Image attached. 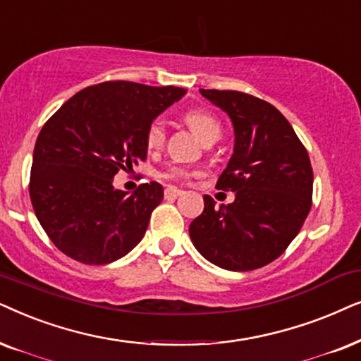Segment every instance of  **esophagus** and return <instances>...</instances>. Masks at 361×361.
Listing matches in <instances>:
<instances>
[{
  "label": "esophagus",
  "instance_id": "34e87169",
  "mask_svg": "<svg viewBox=\"0 0 361 361\" xmlns=\"http://www.w3.org/2000/svg\"><path fill=\"white\" fill-rule=\"evenodd\" d=\"M180 195H183V190L175 188V186H166L165 188V198H176Z\"/></svg>",
  "mask_w": 361,
  "mask_h": 361
}]
</instances>
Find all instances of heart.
<instances>
[{"label":"heart","mask_w":361,"mask_h":361,"mask_svg":"<svg viewBox=\"0 0 361 361\" xmlns=\"http://www.w3.org/2000/svg\"><path fill=\"white\" fill-rule=\"evenodd\" d=\"M185 122L190 125V128L198 135L204 143L209 140H218L221 137V123L213 114L206 112L203 109H190L185 112ZM165 122L160 117L153 118L147 125L145 130V145L148 150H158L165 143ZM196 171L186 170L183 166H170L166 171L161 173V176L168 180H190L195 176Z\"/></svg>","instance_id":"1"}]
</instances>
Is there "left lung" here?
<instances>
[{
	"label": "left lung",
	"instance_id": "left-lung-1",
	"mask_svg": "<svg viewBox=\"0 0 361 361\" xmlns=\"http://www.w3.org/2000/svg\"><path fill=\"white\" fill-rule=\"evenodd\" d=\"M234 125V153L216 188L234 191L231 204L204 209L190 224L203 257L228 271H254L276 261L304 224L314 171L304 143L272 104L238 90L200 89Z\"/></svg>",
	"mask_w": 361,
	"mask_h": 361
}]
</instances>
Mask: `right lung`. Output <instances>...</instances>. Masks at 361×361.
Instances as JSON below:
<instances>
[{
  "mask_svg": "<svg viewBox=\"0 0 361 361\" xmlns=\"http://www.w3.org/2000/svg\"><path fill=\"white\" fill-rule=\"evenodd\" d=\"M185 92L109 80L79 90L44 123L32 155L30 196L61 252L100 266L142 241L163 186L150 181L127 195L114 188V176L147 160V125Z\"/></svg>",
  "mask_w": 361,
  "mask_h": 361,
  "instance_id": "add662e5",
  "label": "right lung"
}]
</instances>
